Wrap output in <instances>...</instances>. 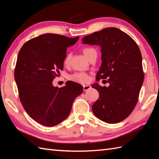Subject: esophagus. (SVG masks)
<instances>
[{
    "mask_svg": "<svg viewBox=\"0 0 159 159\" xmlns=\"http://www.w3.org/2000/svg\"><path fill=\"white\" fill-rule=\"evenodd\" d=\"M91 88H92V87H91V86L89 85H83V90L85 91V92H86V91H87V90L90 89Z\"/></svg>",
    "mask_w": 159,
    "mask_h": 159,
    "instance_id": "esophagus-1",
    "label": "esophagus"
}]
</instances>
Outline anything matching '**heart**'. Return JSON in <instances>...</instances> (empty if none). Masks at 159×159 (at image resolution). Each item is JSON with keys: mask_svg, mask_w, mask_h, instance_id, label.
Segmentation results:
<instances>
[{"mask_svg": "<svg viewBox=\"0 0 159 159\" xmlns=\"http://www.w3.org/2000/svg\"><path fill=\"white\" fill-rule=\"evenodd\" d=\"M93 51H96V50L92 48H86L83 50V53L84 55L87 57V58H88L89 55H91V53L93 52ZM70 57H71V55L70 54H68V55L66 56L65 60H64V63L66 64L68 63L70 61ZM69 79L71 80H73L74 82L85 83L89 81L90 78H89V76L87 73L78 72L74 73L73 74H72V75H70Z\"/></svg>", "mask_w": 159, "mask_h": 159, "instance_id": "heart-1", "label": "heart"}]
</instances>
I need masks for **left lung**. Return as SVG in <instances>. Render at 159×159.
Segmentation results:
<instances>
[{"mask_svg":"<svg viewBox=\"0 0 159 159\" xmlns=\"http://www.w3.org/2000/svg\"><path fill=\"white\" fill-rule=\"evenodd\" d=\"M83 43L100 46L102 63L97 79H107L109 87L92 85L99 98L92 105L98 119L116 124L126 119L136 106L144 74L139 46L126 33L109 27L85 36Z\"/></svg>","mask_w":159,"mask_h":159,"instance_id":"left-lung-1","label":"left lung"}]
</instances>
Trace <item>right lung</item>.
Masks as SVG:
<instances>
[{
  "mask_svg": "<svg viewBox=\"0 0 159 159\" xmlns=\"http://www.w3.org/2000/svg\"><path fill=\"white\" fill-rule=\"evenodd\" d=\"M79 37L46 33L30 39L19 51L14 78L24 109L32 119L52 127L68 117L74 99L83 93L79 83L67 81L54 87L52 80L62 70L67 48Z\"/></svg>",
  "mask_w": 159,
  "mask_h": 159,
  "instance_id": "obj_1",
  "label": "right lung"
}]
</instances>
